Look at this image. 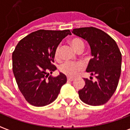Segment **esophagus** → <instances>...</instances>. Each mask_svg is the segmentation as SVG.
I'll return each instance as SVG.
<instances>
[{
    "label": "esophagus",
    "mask_w": 130,
    "mask_h": 130,
    "mask_svg": "<svg viewBox=\"0 0 130 130\" xmlns=\"http://www.w3.org/2000/svg\"><path fill=\"white\" fill-rule=\"evenodd\" d=\"M74 78L68 77V81H69V82H72V81H74Z\"/></svg>",
    "instance_id": "obj_1"
}]
</instances>
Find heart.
Segmentation results:
<instances>
[{"instance_id": "b5f03b06", "label": "heart", "mask_w": 130, "mask_h": 130, "mask_svg": "<svg viewBox=\"0 0 130 130\" xmlns=\"http://www.w3.org/2000/svg\"><path fill=\"white\" fill-rule=\"evenodd\" d=\"M71 45L76 51H79L80 49L84 48V43L80 38L78 37H74L70 40ZM60 45L57 46V47L54 51V57L56 60L60 58ZM59 70L60 72L64 74L65 75L68 76H74L79 72L80 71L83 70V65L79 62H66L62 63L59 67Z\"/></svg>"}]
</instances>
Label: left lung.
Instances as JSON below:
<instances>
[{
  "label": "left lung",
  "instance_id": "left-lung-1",
  "mask_svg": "<svg viewBox=\"0 0 130 130\" xmlns=\"http://www.w3.org/2000/svg\"><path fill=\"white\" fill-rule=\"evenodd\" d=\"M72 32L87 40L93 58L87 72L95 76L97 81L84 78L86 85L79 90V98L91 106L106 103L117 88L120 72L122 55L115 40L103 30L94 27L74 28Z\"/></svg>",
  "mask_w": 130,
  "mask_h": 130
}]
</instances>
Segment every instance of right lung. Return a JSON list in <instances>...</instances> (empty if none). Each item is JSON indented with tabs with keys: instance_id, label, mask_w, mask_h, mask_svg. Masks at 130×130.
<instances>
[{
	"instance_id": "add662e5",
	"label": "right lung",
	"mask_w": 130,
	"mask_h": 130,
	"mask_svg": "<svg viewBox=\"0 0 130 130\" xmlns=\"http://www.w3.org/2000/svg\"><path fill=\"white\" fill-rule=\"evenodd\" d=\"M70 30H39L21 40L12 53V70L19 90L26 100L35 106H44L57 98L65 74L48 76L56 70L54 51Z\"/></svg>"
}]
</instances>
